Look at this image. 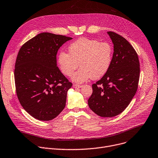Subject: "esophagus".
Segmentation results:
<instances>
[{
  "label": "esophagus",
  "instance_id": "esophagus-1",
  "mask_svg": "<svg viewBox=\"0 0 158 158\" xmlns=\"http://www.w3.org/2000/svg\"><path fill=\"white\" fill-rule=\"evenodd\" d=\"M73 87L75 88V89L81 88V87H82V85H78V84H73Z\"/></svg>",
  "mask_w": 158,
  "mask_h": 158
}]
</instances>
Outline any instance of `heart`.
Returning a JSON list of instances; mask_svg holds the SVG:
<instances>
[{"instance_id": "b5f03b06", "label": "heart", "mask_w": 158, "mask_h": 158, "mask_svg": "<svg viewBox=\"0 0 158 158\" xmlns=\"http://www.w3.org/2000/svg\"><path fill=\"white\" fill-rule=\"evenodd\" d=\"M113 48L107 42L95 39L81 38L69 46V53L60 52L58 63L63 73L70 77L78 68H81L71 80L81 83L92 78L97 80L103 77L110 68Z\"/></svg>"}]
</instances>
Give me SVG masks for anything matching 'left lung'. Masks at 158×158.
<instances>
[{
  "instance_id": "left-lung-1",
  "label": "left lung",
  "mask_w": 158,
  "mask_h": 158,
  "mask_svg": "<svg viewBox=\"0 0 158 158\" xmlns=\"http://www.w3.org/2000/svg\"><path fill=\"white\" fill-rule=\"evenodd\" d=\"M107 34L114 48L111 64L102 78L92 85L88 104L96 114L110 118L122 113L134 97L140 64L137 52L125 38L112 31Z\"/></svg>"
}]
</instances>
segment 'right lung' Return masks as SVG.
<instances>
[{
	"label": "right lung",
	"mask_w": 158,
	"mask_h": 158,
	"mask_svg": "<svg viewBox=\"0 0 158 158\" xmlns=\"http://www.w3.org/2000/svg\"><path fill=\"white\" fill-rule=\"evenodd\" d=\"M71 39L44 32L26 42L18 52L15 69L17 96L24 110L35 119H53L65 107L72 83L57 66L56 55Z\"/></svg>",
	"instance_id": "obj_1"
}]
</instances>
